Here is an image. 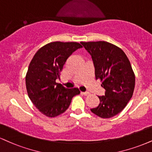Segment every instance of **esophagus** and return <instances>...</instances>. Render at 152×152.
<instances>
[{"mask_svg": "<svg viewBox=\"0 0 152 152\" xmlns=\"http://www.w3.org/2000/svg\"><path fill=\"white\" fill-rule=\"evenodd\" d=\"M81 94L84 95V96H88V95L90 94V93L89 92H81Z\"/></svg>", "mask_w": 152, "mask_h": 152, "instance_id": "34e87169", "label": "esophagus"}]
</instances>
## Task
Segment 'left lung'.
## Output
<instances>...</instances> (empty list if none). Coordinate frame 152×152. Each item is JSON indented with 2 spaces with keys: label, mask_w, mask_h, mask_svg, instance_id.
<instances>
[{
  "label": "left lung",
  "mask_w": 152,
  "mask_h": 152,
  "mask_svg": "<svg viewBox=\"0 0 152 152\" xmlns=\"http://www.w3.org/2000/svg\"><path fill=\"white\" fill-rule=\"evenodd\" d=\"M81 44L91 54L96 79L102 81L105 96H98L100 104L91 109L102 118L116 115L125 107L134 92L135 76L125 53L113 44L104 41Z\"/></svg>",
  "instance_id": "left-lung-1"
}]
</instances>
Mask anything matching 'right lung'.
<instances>
[{
    "label": "right lung",
    "instance_id": "1",
    "mask_svg": "<svg viewBox=\"0 0 152 152\" xmlns=\"http://www.w3.org/2000/svg\"><path fill=\"white\" fill-rule=\"evenodd\" d=\"M82 46L77 42H53L41 47L29 65L25 83L29 98L43 115L54 118L64 113L77 88H66L56 82L69 56Z\"/></svg>",
    "mask_w": 152,
    "mask_h": 152
}]
</instances>
